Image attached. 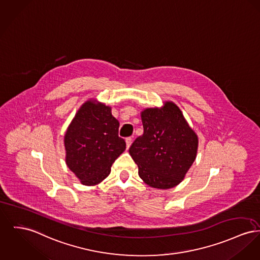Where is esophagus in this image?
<instances>
[{
  "label": "esophagus",
  "mask_w": 260,
  "mask_h": 260,
  "mask_svg": "<svg viewBox=\"0 0 260 260\" xmlns=\"http://www.w3.org/2000/svg\"><path fill=\"white\" fill-rule=\"evenodd\" d=\"M132 141H133V138H125V143H126V148L128 149L129 148V146L132 145Z\"/></svg>",
  "instance_id": "obj_1"
}]
</instances>
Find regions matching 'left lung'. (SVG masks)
<instances>
[{"mask_svg": "<svg viewBox=\"0 0 260 260\" xmlns=\"http://www.w3.org/2000/svg\"><path fill=\"white\" fill-rule=\"evenodd\" d=\"M143 135L128 152L138 164L140 179L154 188L168 189L181 183L193 164L199 138L172 101L141 113Z\"/></svg>", "mask_w": 260, "mask_h": 260, "instance_id": "8db88e82", "label": "left lung"}]
</instances>
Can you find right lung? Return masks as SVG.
I'll return each instance as SVG.
<instances>
[{
    "instance_id": "add662e5",
    "label": "right lung",
    "mask_w": 260,
    "mask_h": 260,
    "mask_svg": "<svg viewBox=\"0 0 260 260\" xmlns=\"http://www.w3.org/2000/svg\"><path fill=\"white\" fill-rule=\"evenodd\" d=\"M120 122L112 108L97 100L84 102L67 128L66 164L84 185H95L111 173L115 160L125 150L119 137Z\"/></svg>"
}]
</instances>
